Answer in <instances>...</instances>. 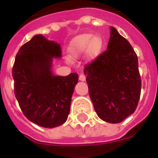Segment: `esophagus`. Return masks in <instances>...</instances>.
I'll use <instances>...</instances> for the list:
<instances>
[{"label":"esophagus","instance_id":"obj_1","mask_svg":"<svg viewBox=\"0 0 158 158\" xmlns=\"http://www.w3.org/2000/svg\"><path fill=\"white\" fill-rule=\"evenodd\" d=\"M85 79H86V77L84 73H81V74L79 75V80L80 81H85Z\"/></svg>","mask_w":158,"mask_h":158}]
</instances>
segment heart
Wrapping results in <instances>:
<instances>
[{
	"mask_svg": "<svg viewBox=\"0 0 158 158\" xmlns=\"http://www.w3.org/2000/svg\"><path fill=\"white\" fill-rule=\"evenodd\" d=\"M103 47L102 40L99 36L84 34L72 40L69 45V54L73 58H77L87 51L89 58H95L100 54Z\"/></svg>",
	"mask_w": 158,
	"mask_h": 158,
	"instance_id": "heart-1",
	"label": "heart"
}]
</instances>
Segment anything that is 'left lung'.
Instances as JSON below:
<instances>
[{"instance_id": "8db88e82", "label": "left lung", "mask_w": 158, "mask_h": 158, "mask_svg": "<svg viewBox=\"0 0 158 158\" xmlns=\"http://www.w3.org/2000/svg\"><path fill=\"white\" fill-rule=\"evenodd\" d=\"M107 51L85 65L84 73L96 114L110 123L122 122L135 112L141 94L138 56L114 27Z\"/></svg>"}]
</instances>
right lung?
Returning <instances> with one entry per match:
<instances>
[{
	"mask_svg": "<svg viewBox=\"0 0 158 158\" xmlns=\"http://www.w3.org/2000/svg\"><path fill=\"white\" fill-rule=\"evenodd\" d=\"M59 44L36 35L16 54L12 68L14 93L23 115L31 122L54 128L67 120L78 75L54 76L53 58H61Z\"/></svg>",
	"mask_w": 158,
	"mask_h": 158,
	"instance_id": "1",
	"label": "right lung"
}]
</instances>
